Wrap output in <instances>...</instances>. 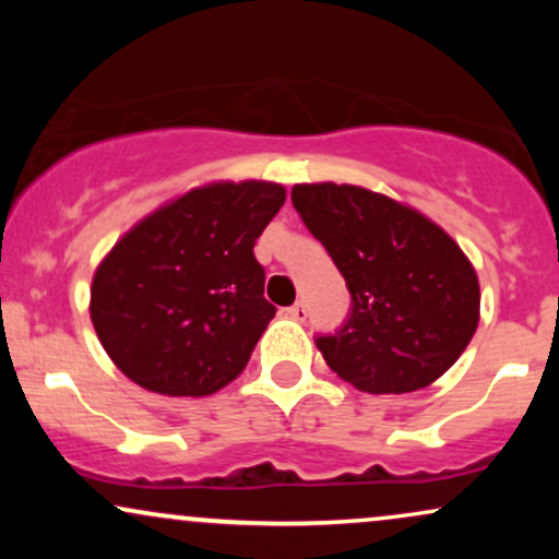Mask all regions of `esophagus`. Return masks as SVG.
<instances>
[{"label": "esophagus", "instance_id": "34e87169", "mask_svg": "<svg viewBox=\"0 0 559 559\" xmlns=\"http://www.w3.org/2000/svg\"><path fill=\"white\" fill-rule=\"evenodd\" d=\"M286 316L292 318V320H299V323H301V320H307V307L301 305V301H297V305H292V307H288V310H286Z\"/></svg>", "mask_w": 559, "mask_h": 559}]
</instances>
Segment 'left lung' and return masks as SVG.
I'll list each match as a JSON object with an SVG mask.
<instances>
[{
    "mask_svg": "<svg viewBox=\"0 0 559 559\" xmlns=\"http://www.w3.org/2000/svg\"><path fill=\"white\" fill-rule=\"evenodd\" d=\"M292 202L352 294L342 329L316 338L329 368L368 394L431 386L478 329V275L457 241L362 186L297 183Z\"/></svg>",
    "mask_w": 559,
    "mask_h": 559,
    "instance_id": "left-lung-1",
    "label": "left lung"
}]
</instances>
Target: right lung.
Returning a JSON list of instances; mask_svg holds the SVG:
<instances>
[{"label": "right lung", "mask_w": 559, "mask_h": 559, "mask_svg": "<svg viewBox=\"0 0 559 559\" xmlns=\"http://www.w3.org/2000/svg\"><path fill=\"white\" fill-rule=\"evenodd\" d=\"M281 183H207L139 221L92 281L102 346L139 386L207 396L247 368L275 318L254 241L284 207Z\"/></svg>", "instance_id": "1"}]
</instances>
